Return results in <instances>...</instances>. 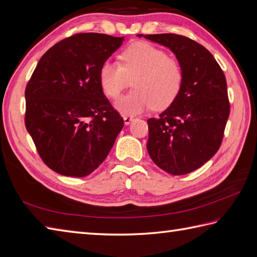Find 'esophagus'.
Wrapping results in <instances>:
<instances>
[{"instance_id": "obj_1", "label": "esophagus", "mask_w": 257, "mask_h": 257, "mask_svg": "<svg viewBox=\"0 0 257 257\" xmlns=\"http://www.w3.org/2000/svg\"><path fill=\"white\" fill-rule=\"evenodd\" d=\"M134 120V117L133 116H123V121H124V124H129L131 121Z\"/></svg>"}]
</instances>
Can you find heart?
<instances>
[{
    "instance_id": "obj_1",
    "label": "heart",
    "mask_w": 257,
    "mask_h": 257,
    "mask_svg": "<svg viewBox=\"0 0 257 257\" xmlns=\"http://www.w3.org/2000/svg\"><path fill=\"white\" fill-rule=\"evenodd\" d=\"M121 61H105L99 80L104 93L112 99L120 97L130 80H135V91L116 103L122 114L137 115L152 107L163 109L177 97L183 84V68L164 50L139 43L122 52Z\"/></svg>"
}]
</instances>
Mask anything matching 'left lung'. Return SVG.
<instances>
[{
	"instance_id": "left-lung-1",
	"label": "left lung",
	"mask_w": 257,
	"mask_h": 257,
	"mask_svg": "<svg viewBox=\"0 0 257 257\" xmlns=\"http://www.w3.org/2000/svg\"><path fill=\"white\" fill-rule=\"evenodd\" d=\"M143 37L170 48L184 73L181 91L169 108L148 119V152L163 171L188 174L221 146L230 114L225 76L211 53L193 39L176 34Z\"/></svg>"
}]
</instances>
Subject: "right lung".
<instances>
[{
    "mask_svg": "<svg viewBox=\"0 0 257 257\" xmlns=\"http://www.w3.org/2000/svg\"><path fill=\"white\" fill-rule=\"evenodd\" d=\"M122 41L105 34H75L46 51L28 82L25 126L41 160L59 174H91L123 127L99 80L101 65Z\"/></svg>",
    "mask_w": 257,
    "mask_h": 257,
    "instance_id": "right-lung-1",
    "label": "right lung"
}]
</instances>
